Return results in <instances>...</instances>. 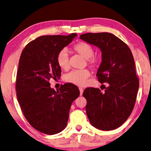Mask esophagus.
Returning <instances> with one entry per match:
<instances>
[{"mask_svg":"<svg viewBox=\"0 0 151 151\" xmlns=\"http://www.w3.org/2000/svg\"><path fill=\"white\" fill-rule=\"evenodd\" d=\"M79 91H80V95H82V94H83V88L79 87Z\"/></svg>","mask_w":151,"mask_h":151,"instance_id":"esophagus-1","label":"esophagus"}]
</instances>
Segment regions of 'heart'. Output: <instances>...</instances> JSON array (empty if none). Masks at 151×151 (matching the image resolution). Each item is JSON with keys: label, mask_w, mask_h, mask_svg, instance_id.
Returning a JSON list of instances; mask_svg holds the SVG:
<instances>
[{"label": "heart", "mask_w": 151, "mask_h": 151, "mask_svg": "<svg viewBox=\"0 0 151 151\" xmlns=\"http://www.w3.org/2000/svg\"><path fill=\"white\" fill-rule=\"evenodd\" d=\"M74 51L79 53L85 58H87L88 63L93 68H98L100 65V60L97 57L93 56L94 55V49L91 45L85 42H79L75 44L72 47ZM56 63L63 70H67L70 68V60L68 53L65 49H62L58 53L56 56ZM90 72L86 69L72 70L65 75V79L68 83L73 84L82 86L90 76Z\"/></svg>", "instance_id": "heart-1"}]
</instances>
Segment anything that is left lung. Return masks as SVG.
I'll return each instance as SVG.
<instances>
[{"label":"left lung","instance_id":"8db88e82","mask_svg":"<svg viewBox=\"0 0 151 151\" xmlns=\"http://www.w3.org/2000/svg\"><path fill=\"white\" fill-rule=\"evenodd\" d=\"M80 38L100 49L102 63L96 76L101 83H109L103 93L95 88L85 89L88 118L102 130L118 128L130 116L139 89L132 53L126 44L111 33H85Z\"/></svg>","mask_w":151,"mask_h":151}]
</instances>
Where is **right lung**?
I'll return each mask as SVG.
<instances>
[{
    "label": "right lung",
    "instance_id": "1",
    "mask_svg": "<svg viewBox=\"0 0 151 151\" xmlns=\"http://www.w3.org/2000/svg\"><path fill=\"white\" fill-rule=\"evenodd\" d=\"M77 35H44L30 42L21 54L17 74V97L32 127L47 134L65 128L70 106L79 96L77 86L67 83L57 91L49 80L59 77L61 69L56 56Z\"/></svg>",
    "mask_w": 151,
    "mask_h": 151
}]
</instances>
